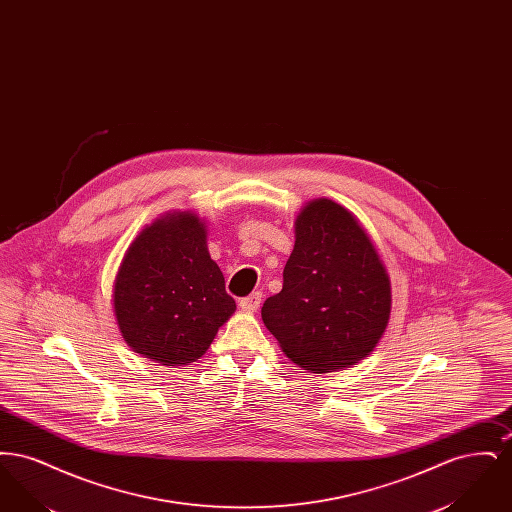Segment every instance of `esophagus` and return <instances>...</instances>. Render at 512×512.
Here are the masks:
<instances>
[{
    "mask_svg": "<svg viewBox=\"0 0 512 512\" xmlns=\"http://www.w3.org/2000/svg\"><path fill=\"white\" fill-rule=\"evenodd\" d=\"M261 297H263L261 292L249 293L247 297L240 301V307L247 311V313H255L259 309V305H261Z\"/></svg>",
    "mask_w": 512,
    "mask_h": 512,
    "instance_id": "esophagus-1",
    "label": "esophagus"
}]
</instances>
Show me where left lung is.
<instances>
[{
	"label": "left lung",
	"instance_id": "1",
	"mask_svg": "<svg viewBox=\"0 0 512 512\" xmlns=\"http://www.w3.org/2000/svg\"><path fill=\"white\" fill-rule=\"evenodd\" d=\"M390 311L388 272L357 219L330 199L305 205L282 292L261 309L284 353L313 372L355 365L382 338Z\"/></svg>",
	"mask_w": 512,
	"mask_h": 512
}]
</instances>
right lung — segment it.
I'll return each instance as SVG.
<instances>
[{
    "label": "right lung",
    "mask_w": 512,
    "mask_h": 512,
    "mask_svg": "<svg viewBox=\"0 0 512 512\" xmlns=\"http://www.w3.org/2000/svg\"><path fill=\"white\" fill-rule=\"evenodd\" d=\"M113 303L124 341L169 366L199 359L236 311L207 251L205 226L192 213L155 220L134 240Z\"/></svg>",
    "instance_id": "obj_1"
}]
</instances>
